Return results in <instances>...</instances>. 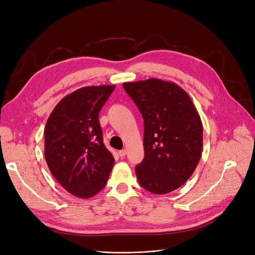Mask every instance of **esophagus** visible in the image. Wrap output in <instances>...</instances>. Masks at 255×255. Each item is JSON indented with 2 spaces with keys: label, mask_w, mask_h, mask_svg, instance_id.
Listing matches in <instances>:
<instances>
[{
  "label": "esophagus",
  "mask_w": 255,
  "mask_h": 255,
  "mask_svg": "<svg viewBox=\"0 0 255 255\" xmlns=\"http://www.w3.org/2000/svg\"><path fill=\"white\" fill-rule=\"evenodd\" d=\"M119 154H120V156H125L126 154H127V150L126 149H122V150H119Z\"/></svg>",
  "instance_id": "esophagus-1"
}]
</instances>
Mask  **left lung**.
Returning <instances> with one entry per match:
<instances>
[{
  "label": "left lung",
  "mask_w": 255,
  "mask_h": 255,
  "mask_svg": "<svg viewBox=\"0 0 255 255\" xmlns=\"http://www.w3.org/2000/svg\"><path fill=\"white\" fill-rule=\"evenodd\" d=\"M144 122V157L135 168L140 186L153 194L178 189L196 169L202 123L190 97L174 82L156 78L123 84Z\"/></svg>",
  "instance_id": "1"
}]
</instances>
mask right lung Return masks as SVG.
Instances as JSON below:
<instances>
[{"mask_svg": "<svg viewBox=\"0 0 255 255\" xmlns=\"http://www.w3.org/2000/svg\"><path fill=\"white\" fill-rule=\"evenodd\" d=\"M115 85L81 87L55 107L44 128V156L62 186L90 198L108 182L115 158L104 144L99 113Z\"/></svg>", "mask_w": 255, "mask_h": 255, "instance_id": "right-lung-1", "label": "right lung"}]
</instances>
